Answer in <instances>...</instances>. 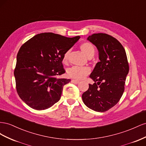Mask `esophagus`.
Listing matches in <instances>:
<instances>
[{"instance_id": "esophagus-1", "label": "esophagus", "mask_w": 146, "mask_h": 146, "mask_svg": "<svg viewBox=\"0 0 146 146\" xmlns=\"http://www.w3.org/2000/svg\"><path fill=\"white\" fill-rule=\"evenodd\" d=\"M72 82L73 83H74V84H78V83L80 82V81H78V80H72Z\"/></svg>"}]
</instances>
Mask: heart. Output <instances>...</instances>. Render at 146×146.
Instances as JSON below:
<instances>
[{
  "label": "heart",
  "instance_id": "b5f03b06",
  "mask_svg": "<svg viewBox=\"0 0 146 146\" xmlns=\"http://www.w3.org/2000/svg\"><path fill=\"white\" fill-rule=\"evenodd\" d=\"M80 49L81 50V51L88 58H92L95 54V48L93 44H91L90 43L86 42L81 44L80 46ZM69 54L70 51H66L64 54L63 57V61L64 62H67ZM90 72V69L89 67H87V66L80 67V66H73L72 67L68 69L67 74L71 78H73L77 80H80L84 78V77H86L87 75H88Z\"/></svg>",
  "mask_w": 146,
  "mask_h": 146
}]
</instances>
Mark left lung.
Here are the masks:
<instances>
[{
	"label": "left lung",
	"instance_id": "1",
	"mask_svg": "<svg viewBox=\"0 0 146 146\" xmlns=\"http://www.w3.org/2000/svg\"><path fill=\"white\" fill-rule=\"evenodd\" d=\"M87 40L97 47L100 62L90 75L94 84H89L82 98L90 109L105 112L115 106L123 95L129 72L127 54L121 43L108 34H94Z\"/></svg>",
	"mask_w": 146,
	"mask_h": 146
}]
</instances>
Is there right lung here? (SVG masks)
<instances>
[{
  "mask_svg": "<svg viewBox=\"0 0 146 146\" xmlns=\"http://www.w3.org/2000/svg\"><path fill=\"white\" fill-rule=\"evenodd\" d=\"M80 38L41 33L22 45L14 76L16 90L26 105L44 110L59 101L64 86L70 81L58 78L65 72L62 63L64 55Z\"/></svg>",
  "mask_w": 146,
  "mask_h": 146,
  "instance_id": "1",
  "label": "right lung"
}]
</instances>
